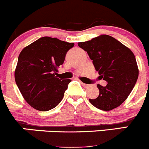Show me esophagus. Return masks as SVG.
I'll use <instances>...</instances> for the list:
<instances>
[{
  "mask_svg": "<svg viewBox=\"0 0 149 149\" xmlns=\"http://www.w3.org/2000/svg\"><path fill=\"white\" fill-rule=\"evenodd\" d=\"M81 84H82V85L84 87V88H89V87H90L89 85H88V84L83 83V82H81Z\"/></svg>",
  "mask_w": 149,
  "mask_h": 149,
  "instance_id": "1",
  "label": "esophagus"
}]
</instances>
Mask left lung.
I'll list each match as a JSON object with an SVG mask.
<instances>
[{
  "mask_svg": "<svg viewBox=\"0 0 149 149\" xmlns=\"http://www.w3.org/2000/svg\"><path fill=\"white\" fill-rule=\"evenodd\" d=\"M77 44L93 60L99 77L107 82L104 87L97 85L99 95L95 99L90 98L91 104L103 111L120 107L129 96L138 77L139 70L133 53L107 35Z\"/></svg>",
  "mask_w": 149,
  "mask_h": 149,
  "instance_id": "8db88e82",
  "label": "left lung"
}]
</instances>
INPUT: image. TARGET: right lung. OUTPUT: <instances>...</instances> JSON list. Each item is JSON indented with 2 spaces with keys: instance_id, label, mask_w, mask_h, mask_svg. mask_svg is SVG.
Wrapping results in <instances>:
<instances>
[{
  "instance_id": "1",
  "label": "right lung",
  "mask_w": 149,
  "mask_h": 149,
  "mask_svg": "<svg viewBox=\"0 0 149 149\" xmlns=\"http://www.w3.org/2000/svg\"><path fill=\"white\" fill-rule=\"evenodd\" d=\"M74 45V42L42 37L21 51L14 77L23 98L32 108L49 111L61 102L72 80L59 79L56 74L67 52Z\"/></svg>"
}]
</instances>
